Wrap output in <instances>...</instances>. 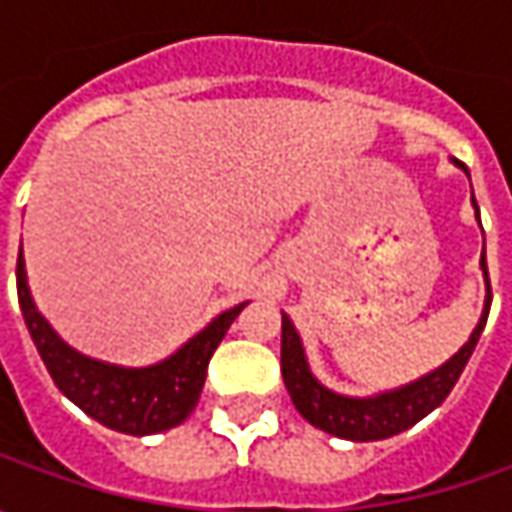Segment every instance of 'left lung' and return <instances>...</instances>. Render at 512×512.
I'll return each instance as SVG.
<instances>
[{
    "mask_svg": "<svg viewBox=\"0 0 512 512\" xmlns=\"http://www.w3.org/2000/svg\"><path fill=\"white\" fill-rule=\"evenodd\" d=\"M450 162L467 173L459 159H450ZM467 179H470V173H467ZM473 210H476V222L482 227L476 199H473ZM479 267H482L484 276L482 316H479V325L473 327L470 339L459 347V353H453L447 362L419 376L416 382L393 387V390H382L373 396H344V393H336L327 384L319 382L310 370L299 330L290 322V316L282 313V379H285L287 393L296 404V410L313 427L325 430L336 439H347V442H379V439H390L407 427H413L416 422H422L427 413H433L450 396L453 384L459 382L464 364L470 362L476 342H479L484 325H487L493 293H490L484 247Z\"/></svg>",
    "mask_w": 512,
    "mask_h": 512,
    "instance_id": "1",
    "label": "left lung"
}]
</instances>
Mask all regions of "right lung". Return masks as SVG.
I'll list each match as a JSON object with an SVG mask.
<instances>
[{
    "instance_id": "1",
    "label": "right lung",
    "mask_w": 512,
    "mask_h": 512,
    "mask_svg": "<svg viewBox=\"0 0 512 512\" xmlns=\"http://www.w3.org/2000/svg\"><path fill=\"white\" fill-rule=\"evenodd\" d=\"M16 290L30 339L48 367L53 384L90 419L128 436H150L185 422L199 404L213 350L247 305L242 302L210 319L193 339H187L162 362L148 367H122L79 353L50 327L30 296L22 253L16 262Z\"/></svg>"
}]
</instances>
